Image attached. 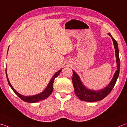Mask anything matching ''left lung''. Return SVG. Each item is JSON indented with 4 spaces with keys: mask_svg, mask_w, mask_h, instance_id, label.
Listing matches in <instances>:
<instances>
[{
    "mask_svg": "<svg viewBox=\"0 0 127 127\" xmlns=\"http://www.w3.org/2000/svg\"><path fill=\"white\" fill-rule=\"evenodd\" d=\"M108 34L112 37L114 46H115L117 59L116 62L117 64V70L116 71L113 78L112 79L111 83L109 84V85L106 87L105 88L103 89L102 90H100L99 91H93L86 88L85 86H84L82 84L78 74L73 70L72 81H73L74 91H75V95L78 96V97L80 100L82 101L93 102L103 100L104 98H105L111 93L113 87L115 85L117 80L120 69V56H119L118 44L117 41L111 36V34L110 33H109Z\"/></svg>",
    "mask_w": 127,
    "mask_h": 127,
    "instance_id": "left-lung-1",
    "label": "left lung"
}]
</instances>
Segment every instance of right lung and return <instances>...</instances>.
Returning <instances> with one entry per match:
<instances>
[{
  "instance_id": "obj_1",
  "label": "right lung",
  "mask_w": 127,
  "mask_h": 127,
  "mask_svg": "<svg viewBox=\"0 0 127 127\" xmlns=\"http://www.w3.org/2000/svg\"><path fill=\"white\" fill-rule=\"evenodd\" d=\"M61 70H62V69H61L60 70H59L58 72H57V73L54 74L53 76V78L51 79V81H49L48 85V86H47L46 89L43 92H42V93H41L39 94H38V95H33V96H23L22 95H20V94L17 93V92L13 88V87L12 86L11 84L10 83L9 79H8V78H7L6 69L5 71H6V75L7 82H8L9 86L11 87V88L12 89V90L14 91V93H15L16 95L21 99V100L26 102L34 103V102H38L39 101L45 100L46 98H47L49 95H51L52 93V91H53V83H54V79H55V78H56L59 75V73H60Z\"/></svg>"
}]
</instances>
